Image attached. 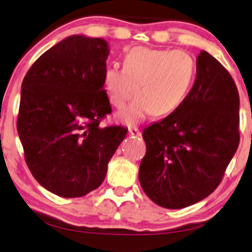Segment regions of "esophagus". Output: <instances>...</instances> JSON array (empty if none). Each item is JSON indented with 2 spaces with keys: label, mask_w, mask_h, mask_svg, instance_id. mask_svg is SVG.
I'll return each instance as SVG.
<instances>
[{
  "label": "esophagus",
  "mask_w": 252,
  "mask_h": 252,
  "mask_svg": "<svg viewBox=\"0 0 252 252\" xmlns=\"http://www.w3.org/2000/svg\"><path fill=\"white\" fill-rule=\"evenodd\" d=\"M128 134L133 138H138V136H141V132L135 127H133V128H128Z\"/></svg>",
  "instance_id": "esophagus-1"
}]
</instances>
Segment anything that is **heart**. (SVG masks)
Listing matches in <instances>:
<instances>
[{
    "mask_svg": "<svg viewBox=\"0 0 252 252\" xmlns=\"http://www.w3.org/2000/svg\"><path fill=\"white\" fill-rule=\"evenodd\" d=\"M196 76V62L182 50H157L136 46L124 56V67L111 65L102 82L114 107L131 104L117 114V121L135 126L148 114L161 117L173 113L183 104Z\"/></svg>",
    "mask_w": 252,
    "mask_h": 252,
    "instance_id": "1",
    "label": "heart"
}]
</instances>
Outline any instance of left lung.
<instances>
[{
	"mask_svg": "<svg viewBox=\"0 0 252 252\" xmlns=\"http://www.w3.org/2000/svg\"><path fill=\"white\" fill-rule=\"evenodd\" d=\"M240 95L230 73L201 51L196 77L178 110L142 132L139 168L145 194L158 206L181 209L217 188L240 144Z\"/></svg>",
	"mask_w": 252,
	"mask_h": 252,
	"instance_id": "1",
	"label": "left lung"
}]
</instances>
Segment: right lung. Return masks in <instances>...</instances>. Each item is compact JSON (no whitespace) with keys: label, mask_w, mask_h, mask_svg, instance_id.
<instances>
[{"label":"right lung","mask_w":252,"mask_h":252,"mask_svg":"<svg viewBox=\"0 0 252 252\" xmlns=\"http://www.w3.org/2000/svg\"><path fill=\"white\" fill-rule=\"evenodd\" d=\"M102 38L72 35L45 51L22 83L17 132L36 181L62 197H80L104 181L127 129L100 127L111 113L102 77Z\"/></svg>","instance_id":"right-lung-1"}]
</instances>
